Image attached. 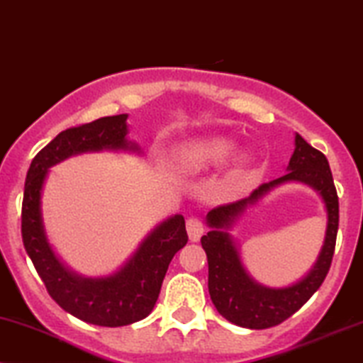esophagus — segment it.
<instances>
[{"label": "esophagus", "mask_w": 363, "mask_h": 363, "mask_svg": "<svg viewBox=\"0 0 363 363\" xmlns=\"http://www.w3.org/2000/svg\"><path fill=\"white\" fill-rule=\"evenodd\" d=\"M186 233H189L190 241L197 242L203 234L202 220H200L199 217H190V219H186Z\"/></svg>", "instance_id": "esophagus-1"}]
</instances>
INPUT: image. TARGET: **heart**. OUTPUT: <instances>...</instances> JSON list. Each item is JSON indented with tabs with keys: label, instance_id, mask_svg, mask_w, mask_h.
<instances>
[{
	"label": "heart",
	"instance_id": "obj_1",
	"mask_svg": "<svg viewBox=\"0 0 363 363\" xmlns=\"http://www.w3.org/2000/svg\"><path fill=\"white\" fill-rule=\"evenodd\" d=\"M236 144L228 138H207L182 144L177 149V161L185 172L202 173L224 164L233 155ZM242 160H240L241 163Z\"/></svg>",
	"mask_w": 363,
	"mask_h": 363
}]
</instances>
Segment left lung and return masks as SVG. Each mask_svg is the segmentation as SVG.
Segmentation results:
<instances>
[{"label":"left lung","mask_w":363,"mask_h":363,"mask_svg":"<svg viewBox=\"0 0 363 363\" xmlns=\"http://www.w3.org/2000/svg\"><path fill=\"white\" fill-rule=\"evenodd\" d=\"M296 147L287 173L263 183L250 197L212 208L206 216L211 228L202 236L208 263V294L220 316L233 325L250 330H265L280 325L311 299L325 282L335 253L338 233V195L330 164L321 151L296 134ZM285 182H302L322 197L327 211V233L322 251L311 270L287 288H267L257 283L242 265L239 247L228 233L235 220L272 189Z\"/></svg>","instance_id":"1"}]
</instances>
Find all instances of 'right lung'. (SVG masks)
Listing matches in <instances>:
<instances>
[{"label":"right lung","instance_id":"add662e5","mask_svg":"<svg viewBox=\"0 0 363 363\" xmlns=\"http://www.w3.org/2000/svg\"><path fill=\"white\" fill-rule=\"evenodd\" d=\"M127 113L104 117L62 130L32 160L21 206V238L47 292L66 313L96 326H127L149 316L160 296L169 262L189 241L185 219L174 214L160 223L140 241L113 274L84 277L64 265L45 233L42 191L49 169L83 152L127 151L143 155L130 140Z\"/></svg>","mask_w":363,"mask_h":363}]
</instances>
